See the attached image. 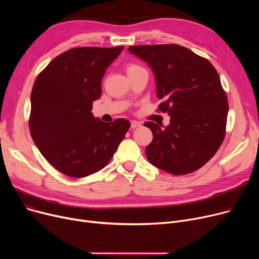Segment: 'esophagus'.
<instances>
[{
	"label": "esophagus",
	"instance_id": "1",
	"mask_svg": "<svg viewBox=\"0 0 259 259\" xmlns=\"http://www.w3.org/2000/svg\"><path fill=\"white\" fill-rule=\"evenodd\" d=\"M141 125H142V122H141V121H138V120H131V128H132V129L138 128V127H140Z\"/></svg>",
	"mask_w": 259,
	"mask_h": 259
}]
</instances>
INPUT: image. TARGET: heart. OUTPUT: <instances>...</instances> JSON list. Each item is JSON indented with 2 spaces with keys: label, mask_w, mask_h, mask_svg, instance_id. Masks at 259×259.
<instances>
[{
  "label": "heart",
  "mask_w": 259,
  "mask_h": 259,
  "mask_svg": "<svg viewBox=\"0 0 259 259\" xmlns=\"http://www.w3.org/2000/svg\"><path fill=\"white\" fill-rule=\"evenodd\" d=\"M140 68H142V67H141V66H139V65H137V64H133V63L128 64V65H127V67H126L127 74H128V73H130V72H133V71H135V70L140 69Z\"/></svg>",
  "instance_id": "b5f03b06"
}]
</instances>
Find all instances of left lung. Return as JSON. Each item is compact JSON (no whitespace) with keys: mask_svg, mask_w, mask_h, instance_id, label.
I'll list each match as a JSON object with an SVG mask.
<instances>
[{"mask_svg":"<svg viewBox=\"0 0 259 259\" xmlns=\"http://www.w3.org/2000/svg\"><path fill=\"white\" fill-rule=\"evenodd\" d=\"M128 49L152 68L162 101L158 109L171 117L165 128L153 121L144 124L153 133L146 147L148 160L173 175L198 170L214 156L226 134L229 105L219 73L207 59L181 45Z\"/></svg>","mask_w":259,"mask_h":259,"instance_id":"1","label":"left lung"}]
</instances>
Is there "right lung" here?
<instances>
[{"label": "right lung", "instance_id": "1", "mask_svg": "<svg viewBox=\"0 0 259 259\" xmlns=\"http://www.w3.org/2000/svg\"><path fill=\"white\" fill-rule=\"evenodd\" d=\"M124 49L78 47L54 58L31 91L29 130L39 152L67 176L85 178L112 158L130 128L126 118L104 122L91 112L107 67Z\"/></svg>", "mask_w": 259, "mask_h": 259}]
</instances>
